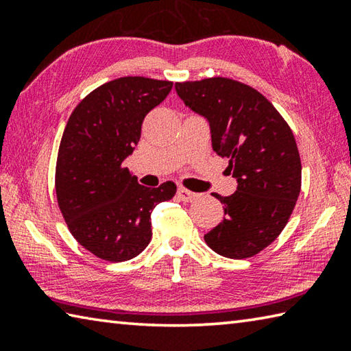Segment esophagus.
Instances as JSON below:
<instances>
[{"label": "esophagus", "instance_id": "1", "mask_svg": "<svg viewBox=\"0 0 351 351\" xmlns=\"http://www.w3.org/2000/svg\"><path fill=\"white\" fill-rule=\"evenodd\" d=\"M178 195H180V198H181L182 201H186V203H192V201H195V199H197V198L199 197L198 193L190 192V190L184 189V187L178 189Z\"/></svg>", "mask_w": 351, "mask_h": 351}]
</instances>
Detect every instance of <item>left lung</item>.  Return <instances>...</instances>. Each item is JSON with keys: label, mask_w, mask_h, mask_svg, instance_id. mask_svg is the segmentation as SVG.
Masks as SVG:
<instances>
[{"label": "left lung", "mask_w": 351, "mask_h": 351, "mask_svg": "<svg viewBox=\"0 0 351 351\" xmlns=\"http://www.w3.org/2000/svg\"><path fill=\"white\" fill-rule=\"evenodd\" d=\"M184 105L210 127L213 152L229 159L237 180L224 204V218L204 240L228 258L263 251L287 226L300 193L302 164L294 134L263 94L245 83L212 77L175 83Z\"/></svg>", "instance_id": "8db88e82"}]
</instances>
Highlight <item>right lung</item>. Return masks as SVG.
Returning <instances> with one entry per match:
<instances>
[{
  "mask_svg": "<svg viewBox=\"0 0 351 351\" xmlns=\"http://www.w3.org/2000/svg\"><path fill=\"white\" fill-rule=\"evenodd\" d=\"M171 86L121 77L88 94L69 116L57 156V201L74 239L99 258L119 263L139 255L152 240L154 206L175 197V182L141 186L123 165L144 117Z\"/></svg>",
  "mask_w": 351,
  "mask_h": 351,
  "instance_id": "1",
  "label": "right lung"
}]
</instances>
